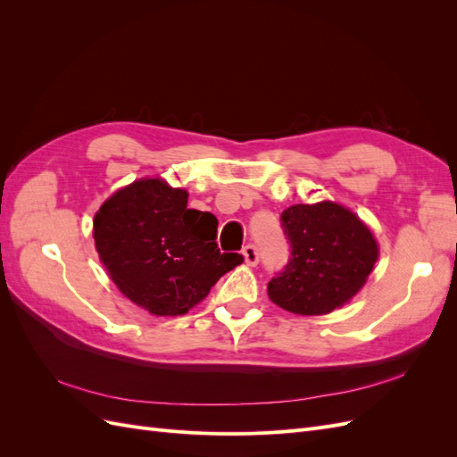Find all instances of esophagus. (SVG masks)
<instances>
[{"label": "esophagus", "mask_w": 457, "mask_h": 457, "mask_svg": "<svg viewBox=\"0 0 457 457\" xmlns=\"http://www.w3.org/2000/svg\"><path fill=\"white\" fill-rule=\"evenodd\" d=\"M242 255H244L245 262H247V265H250V267H255L257 262H259V253H257V247H255V245H245Z\"/></svg>", "instance_id": "34e87169"}]
</instances>
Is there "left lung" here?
I'll use <instances>...</instances> for the list:
<instances>
[{"label":"left lung","mask_w":457,"mask_h":457,"mask_svg":"<svg viewBox=\"0 0 457 457\" xmlns=\"http://www.w3.org/2000/svg\"><path fill=\"white\" fill-rule=\"evenodd\" d=\"M292 244L286 270L269 282L274 305L301 316L341 309L361 292L379 257L371 228L347 205L324 200L282 212Z\"/></svg>","instance_id":"left-lung-1"}]
</instances>
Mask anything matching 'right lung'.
Returning a JSON list of instances; mask_svg holds the SVG:
<instances>
[{
	"instance_id": "obj_1",
	"label": "right lung",
	"mask_w": 457,
	"mask_h": 457,
	"mask_svg": "<svg viewBox=\"0 0 457 457\" xmlns=\"http://www.w3.org/2000/svg\"><path fill=\"white\" fill-rule=\"evenodd\" d=\"M187 204L185 188L143 177L118 188L93 217L95 247L110 280L154 316L187 314L244 261L219 252L215 215Z\"/></svg>"
}]
</instances>
